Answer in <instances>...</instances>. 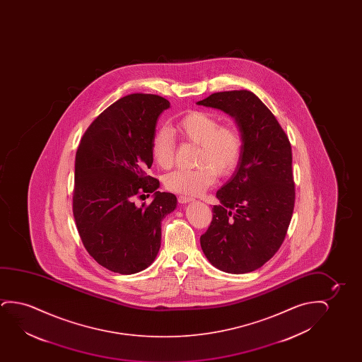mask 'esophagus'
<instances>
[{"label": "esophagus", "mask_w": 362, "mask_h": 362, "mask_svg": "<svg viewBox=\"0 0 362 362\" xmlns=\"http://www.w3.org/2000/svg\"><path fill=\"white\" fill-rule=\"evenodd\" d=\"M178 202L180 204H187L190 203V202H194L193 198H189V197H183V195H180L178 198Z\"/></svg>", "instance_id": "34e87169"}]
</instances>
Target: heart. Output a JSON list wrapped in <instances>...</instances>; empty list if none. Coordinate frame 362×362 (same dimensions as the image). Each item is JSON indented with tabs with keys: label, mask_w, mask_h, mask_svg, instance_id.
Listing matches in <instances>:
<instances>
[{
	"label": "heart",
	"mask_w": 362,
	"mask_h": 362,
	"mask_svg": "<svg viewBox=\"0 0 362 362\" xmlns=\"http://www.w3.org/2000/svg\"><path fill=\"white\" fill-rule=\"evenodd\" d=\"M180 139L198 144L194 169H177L164 177L165 188L184 195H199L215 182L216 174L228 175L238 165L243 151V139L233 124H220L215 115L192 111L174 124ZM152 157L160 168L168 169L174 162V141L168 129L154 134L151 144Z\"/></svg>",
	"instance_id": "obj_1"
}]
</instances>
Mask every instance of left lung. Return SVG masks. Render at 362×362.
Returning a JSON list of instances; mask_svg holds the SVG:
<instances>
[{"instance_id": "1", "label": "left lung", "mask_w": 362, "mask_h": 362, "mask_svg": "<svg viewBox=\"0 0 362 362\" xmlns=\"http://www.w3.org/2000/svg\"><path fill=\"white\" fill-rule=\"evenodd\" d=\"M235 119L243 151L231 178L216 192L213 221L202 235L205 257L223 272L262 267L277 252L294 209L292 148L281 124L247 90L215 93L197 103Z\"/></svg>"}]
</instances>
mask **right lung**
<instances>
[{
    "label": "right lung",
    "instance_id": "add662e5",
    "mask_svg": "<svg viewBox=\"0 0 362 362\" xmlns=\"http://www.w3.org/2000/svg\"><path fill=\"white\" fill-rule=\"evenodd\" d=\"M169 107L158 95L121 98L90 124L76 151V228L90 256L112 272L134 274L151 266L160 247V223L177 208V197L158 192V180L146 174L156 126ZM149 192V206L134 204Z\"/></svg>",
    "mask_w": 362,
    "mask_h": 362
}]
</instances>
